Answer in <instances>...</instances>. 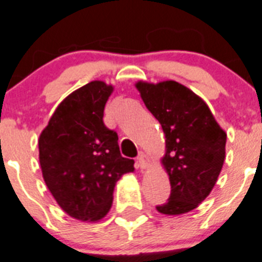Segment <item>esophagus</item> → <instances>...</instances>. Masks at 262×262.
I'll use <instances>...</instances> for the list:
<instances>
[{"instance_id": "1", "label": "esophagus", "mask_w": 262, "mask_h": 262, "mask_svg": "<svg viewBox=\"0 0 262 262\" xmlns=\"http://www.w3.org/2000/svg\"><path fill=\"white\" fill-rule=\"evenodd\" d=\"M138 163H139V167L143 168V170H144V168H147V167H150V166H151L150 157L142 152V154L138 157Z\"/></svg>"}]
</instances>
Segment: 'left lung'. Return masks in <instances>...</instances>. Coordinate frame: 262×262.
<instances>
[{
	"mask_svg": "<svg viewBox=\"0 0 262 262\" xmlns=\"http://www.w3.org/2000/svg\"><path fill=\"white\" fill-rule=\"evenodd\" d=\"M147 110L165 134L162 167L167 172L171 194L157 206L165 215L189 213L205 201L221 172L226 133L205 100L174 80L135 83Z\"/></svg>",
	"mask_w": 262,
	"mask_h": 262,
	"instance_id": "left-lung-1",
	"label": "left lung"
}]
</instances>
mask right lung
I'll return each mask as SVG.
<instances>
[{
	"mask_svg": "<svg viewBox=\"0 0 262 262\" xmlns=\"http://www.w3.org/2000/svg\"><path fill=\"white\" fill-rule=\"evenodd\" d=\"M114 85L94 80L57 105L38 138V159L45 185L69 217L97 222L108 214L119 179L134 172L123 158L118 134L103 123Z\"/></svg>",
	"mask_w": 262,
	"mask_h": 262,
	"instance_id": "1",
	"label": "right lung"
}]
</instances>
